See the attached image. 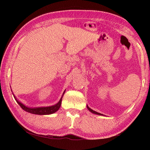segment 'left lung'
I'll use <instances>...</instances> for the list:
<instances>
[{"instance_id": "1", "label": "left lung", "mask_w": 150, "mask_h": 150, "mask_svg": "<svg viewBox=\"0 0 150 150\" xmlns=\"http://www.w3.org/2000/svg\"><path fill=\"white\" fill-rule=\"evenodd\" d=\"M87 108H88V110L90 111L91 113H93V114H96V115H103L104 116V115H103V114H101V113H98V112H97V111H94V110H91V108L89 107L88 105H87Z\"/></svg>"}]
</instances>
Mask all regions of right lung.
<instances>
[{
  "instance_id": "add662e5",
  "label": "right lung",
  "mask_w": 150,
  "mask_h": 150,
  "mask_svg": "<svg viewBox=\"0 0 150 150\" xmlns=\"http://www.w3.org/2000/svg\"><path fill=\"white\" fill-rule=\"evenodd\" d=\"M12 91V90H11ZM66 91V90L64 91V93L62 95L61 98L59 100V101L55 104V105H53V106H43V107H35V108H31V107H28L26 106H25L24 104L21 103L20 101H18L17 98L15 97V96L13 95V97L15 98V100L17 101V103L19 104L22 110H24V111H27L28 113H32V114H35V115H50V114H53L54 113H55L56 111H58L59 110V108L61 106V103H62V97L63 95L64 94Z\"/></svg>"
}]
</instances>
